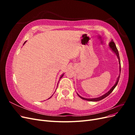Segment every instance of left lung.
<instances>
[{"mask_svg": "<svg viewBox=\"0 0 135 135\" xmlns=\"http://www.w3.org/2000/svg\"><path fill=\"white\" fill-rule=\"evenodd\" d=\"M109 48L110 50H111L112 51V52L113 53H114V54H115V55L117 56V58L118 59V61H119V71H120H120H121V68H120V58H119V52H118V51L117 50V47L115 46V43H114V42L113 41V40H111V42H110L109 44ZM119 77H120V74L119 75V76H118V77L117 78V79L116 80V82L115 83V84H114L113 86L110 88V90L107 92L106 93H105L104 95H103V96H101L100 97H96V98H93V99H87V98H84V97H83L80 96L78 93H77V95H78V96H79L81 99H82L83 100H87V101H99L100 100H101L104 99V98L107 97L108 96H109L110 93H111L112 92V91L114 90V89L115 88V87L117 86V85L118 84V81H119Z\"/></svg>", "mask_w": 135, "mask_h": 135, "instance_id": "left-lung-1", "label": "left lung"}]
</instances>
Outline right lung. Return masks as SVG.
Wrapping results in <instances>:
<instances>
[{
    "label": "right lung",
    "instance_id": "right-lung-1",
    "mask_svg": "<svg viewBox=\"0 0 135 135\" xmlns=\"http://www.w3.org/2000/svg\"><path fill=\"white\" fill-rule=\"evenodd\" d=\"M26 42H26H25V43H23V45H24V44H25ZM64 73H63V74H62V75H61V76L60 77V79H59V81H60V79H61V78H62V76H64ZM58 84H59V83H57V87H58ZM56 89H57V88H56ZM52 96H53V95H52ZM52 96H51V97H50V98H49V99H50V98H51V97Z\"/></svg>",
    "mask_w": 135,
    "mask_h": 135
}]
</instances>
